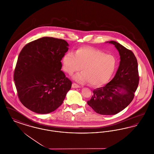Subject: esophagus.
Wrapping results in <instances>:
<instances>
[{"label":"esophagus","instance_id":"1","mask_svg":"<svg viewBox=\"0 0 154 154\" xmlns=\"http://www.w3.org/2000/svg\"><path fill=\"white\" fill-rule=\"evenodd\" d=\"M72 88H80V87L79 85H77V84H75V83H73L72 84Z\"/></svg>","mask_w":154,"mask_h":154}]
</instances>
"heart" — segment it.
Segmentation results:
<instances>
[{"label": "heart", "instance_id": "1", "mask_svg": "<svg viewBox=\"0 0 154 154\" xmlns=\"http://www.w3.org/2000/svg\"><path fill=\"white\" fill-rule=\"evenodd\" d=\"M64 71L69 75L80 70L73 76L79 83L100 87L110 80L117 67V59L110 54L91 47H80L75 52H67L62 59ZM83 67L82 68V67Z\"/></svg>", "mask_w": 154, "mask_h": 154}]
</instances>
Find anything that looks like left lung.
<instances>
[{
  "mask_svg": "<svg viewBox=\"0 0 154 154\" xmlns=\"http://www.w3.org/2000/svg\"><path fill=\"white\" fill-rule=\"evenodd\" d=\"M107 43L114 45L119 52V65L111 81L93 91L94 95L87 103L99 114L114 115L124 110L133 100L139 77L137 59L133 52L116 42Z\"/></svg>",
  "mask_w": 154,
  "mask_h": 154,
  "instance_id": "1",
  "label": "left lung"
}]
</instances>
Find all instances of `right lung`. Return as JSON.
I'll return each instance as SVG.
<instances>
[{
    "label": "right lung",
    "mask_w": 154,
    "mask_h": 154,
    "mask_svg": "<svg viewBox=\"0 0 154 154\" xmlns=\"http://www.w3.org/2000/svg\"><path fill=\"white\" fill-rule=\"evenodd\" d=\"M68 47L64 40L44 37L22 48L14 80L20 100L29 110L48 114L62 104L72 84L60 70Z\"/></svg>",
    "instance_id": "add662e5"
}]
</instances>
